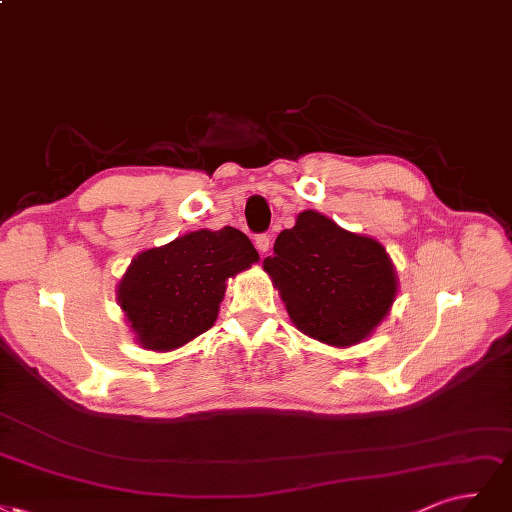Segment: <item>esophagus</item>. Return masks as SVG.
<instances>
[{"label": "esophagus", "mask_w": 512, "mask_h": 512, "mask_svg": "<svg viewBox=\"0 0 512 512\" xmlns=\"http://www.w3.org/2000/svg\"><path fill=\"white\" fill-rule=\"evenodd\" d=\"M255 246H257V251L261 255H266L270 251V236L268 234H257L255 236Z\"/></svg>", "instance_id": "34e87169"}]
</instances>
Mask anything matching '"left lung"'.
Masks as SVG:
<instances>
[{
    "label": "left lung",
    "mask_w": 512,
    "mask_h": 512,
    "mask_svg": "<svg viewBox=\"0 0 512 512\" xmlns=\"http://www.w3.org/2000/svg\"><path fill=\"white\" fill-rule=\"evenodd\" d=\"M263 268L295 327L334 346L364 340L385 319L398 291L381 244L346 232L315 210H304L278 234Z\"/></svg>",
    "instance_id": "left-lung-1"
}]
</instances>
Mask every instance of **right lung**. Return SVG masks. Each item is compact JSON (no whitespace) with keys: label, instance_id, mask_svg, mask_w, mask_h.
I'll return each mask as SVG.
<instances>
[{"label":"right lung","instance_id":"obj_1","mask_svg":"<svg viewBox=\"0 0 512 512\" xmlns=\"http://www.w3.org/2000/svg\"><path fill=\"white\" fill-rule=\"evenodd\" d=\"M257 259L240 229H200L131 261L119 304L144 349L170 351L212 327L225 280Z\"/></svg>","mask_w":512,"mask_h":512}]
</instances>
